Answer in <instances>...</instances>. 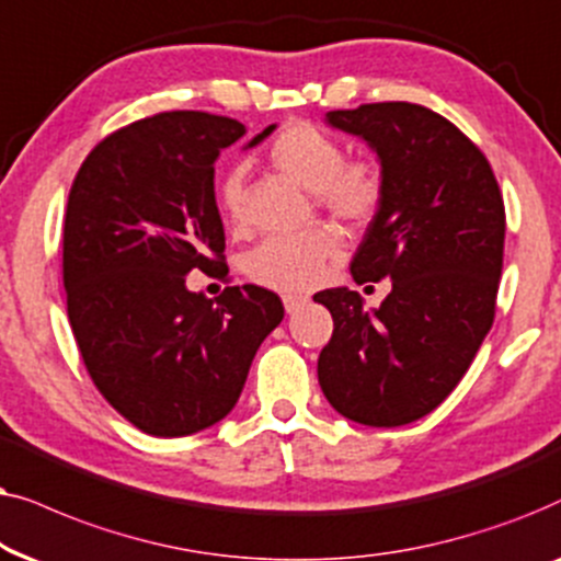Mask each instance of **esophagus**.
<instances>
[{
    "label": "esophagus",
    "instance_id": "obj_1",
    "mask_svg": "<svg viewBox=\"0 0 561 561\" xmlns=\"http://www.w3.org/2000/svg\"><path fill=\"white\" fill-rule=\"evenodd\" d=\"M282 302H285V310L287 312H297L302 308V305H308V297L302 295H285L282 297Z\"/></svg>",
    "mask_w": 561,
    "mask_h": 561
}]
</instances>
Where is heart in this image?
<instances>
[{
  "mask_svg": "<svg viewBox=\"0 0 561 561\" xmlns=\"http://www.w3.org/2000/svg\"><path fill=\"white\" fill-rule=\"evenodd\" d=\"M266 159L276 171L308 192L335 222L362 228L375 218L385 197V179L371 161H346L341 140L318 125L293 119L274 133ZM222 218L238 228L243 222V167H230L218 182ZM341 251L331 228H312L300 236H268L243 253V274L253 285L276 293H308L323 282Z\"/></svg>",
  "mask_w": 561,
  "mask_h": 561,
  "instance_id": "heart-1",
  "label": "heart"
}]
</instances>
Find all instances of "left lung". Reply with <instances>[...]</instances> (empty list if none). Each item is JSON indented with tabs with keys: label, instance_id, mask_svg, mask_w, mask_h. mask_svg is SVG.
<instances>
[{
	"label": "left lung",
	"instance_id": "8db88e82",
	"mask_svg": "<svg viewBox=\"0 0 561 561\" xmlns=\"http://www.w3.org/2000/svg\"><path fill=\"white\" fill-rule=\"evenodd\" d=\"M328 125L379 156L382 205L351 261L356 285L392 279L377 310L323 289L333 316L318 382L348 421L392 428L449 398L495 320L505 205L484 153L449 119L410 102L333 110Z\"/></svg>",
	"mask_w": 561,
	"mask_h": 561
}]
</instances>
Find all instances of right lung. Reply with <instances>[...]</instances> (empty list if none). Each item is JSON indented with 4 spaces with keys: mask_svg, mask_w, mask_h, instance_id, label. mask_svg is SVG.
I'll return each mask as SVG.
<instances>
[{
    "mask_svg": "<svg viewBox=\"0 0 561 561\" xmlns=\"http://www.w3.org/2000/svg\"><path fill=\"white\" fill-rule=\"evenodd\" d=\"M243 136L233 117L159 112L100 140L71 184L64 287L73 339L102 398L151 436L222 421L285 318L264 287L207 300L186 276L228 274L215 161Z\"/></svg>",
    "mask_w": 561,
    "mask_h": 561,
    "instance_id": "add662e5",
    "label": "right lung"
}]
</instances>
